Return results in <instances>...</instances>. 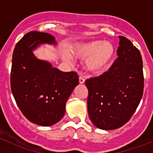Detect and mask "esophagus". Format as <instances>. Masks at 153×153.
Instances as JSON below:
<instances>
[{
    "instance_id": "34e87169",
    "label": "esophagus",
    "mask_w": 153,
    "mask_h": 153,
    "mask_svg": "<svg viewBox=\"0 0 153 153\" xmlns=\"http://www.w3.org/2000/svg\"><path fill=\"white\" fill-rule=\"evenodd\" d=\"M79 83L83 84V83H84V82H85V79L83 77H82V76H79Z\"/></svg>"
}]
</instances>
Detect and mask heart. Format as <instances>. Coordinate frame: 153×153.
<instances>
[{
    "label": "heart",
    "mask_w": 153,
    "mask_h": 153,
    "mask_svg": "<svg viewBox=\"0 0 153 153\" xmlns=\"http://www.w3.org/2000/svg\"><path fill=\"white\" fill-rule=\"evenodd\" d=\"M74 56L85 59L83 66L89 72L99 74L106 70L115 56V47L110 42L93 40L74 45L71 48ZM63 60L70 61L72 57L67 52L62 53Z\"/></svg>",
    "instance_id": "1"
}]
</instances>
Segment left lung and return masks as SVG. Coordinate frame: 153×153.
<instances>
[{
    "label": "left lung",
    "mask_w": 153,
    "mask_h": 153,
    "mask_svg": "<svg viewBox=\"0 0 153 153\" xmlns=\"http://www.w3.org/2000/svg\"><path fill=\"white\" fill-rule=\"evenodd\" d=\"M118 57L108 71L85 81L88 89V113L91 122L104 130L126 123L141 100L144 87L140 51L125 36H119Z\"/></svg>",
    "instance_id": "left-lung-1"
}]
</instances>
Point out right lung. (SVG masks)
Instances as JSON below:
<instances>
[{
    "instance_id": "right-lung-1",
    "label": "right lung",
    "mask_w": 153,
    "mask_h": 153,
    "mask_svg": "<svg viewBox=\"0 0 153 153\" xmlns=\"http://www.w3.org/2000/svg\"><path fill=\"white\" fill-rule=\"evenodd\" d=\"M51 34L31 31L16 44L12 57L10 87L17 106L31 123L51 126L63 117L66 102L79 83L77 74L63 72L40 60L33 51L56 45Z\"/></svg>"
}]
</instances>
